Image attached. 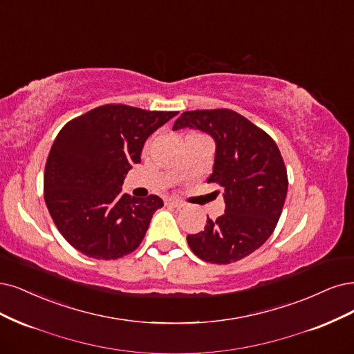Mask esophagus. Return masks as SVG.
Listing matches in <instances>:
<instances>
[{
  "mask_svg": "<svg viewBox=\"0 0 354 354\" xmlns=\"http://www.w3.org/2000/svg\"><path fill=\"white\" fill-rule=\"evenodd\" d=\"M167 203L168 205H171V206H174V208H177V209H180V208H185V202H181V201H178V199H168L167 201Z\"/></svg>",
  "mask_w": 354,
  "mask_h": 354,
  "instance_id": "1",
  "label": "esophagus"
}]
</instances>
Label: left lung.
I'll return each instance as SVG.
<instances>
[{
	"label": "left lung",
	"mask_w": 354,
	"mask_h": 354,
	"mask_svg": "<svg viewBox=\"0 0 354 354\" xmlns=\"http://www.w3.org/2000/svg\"><path fill=\"white\" fill-rule=\"evenodd\" d=\"M192 127L215 139L208 183L224 189L225 212L189 234L192 252L205 262L227 265L259 249L277 227L287 196L286 164L274 139L228 108L183 113L173 130Z\"/></svg>",
	"instance_id": "left-lung-1"
}]
</instances>
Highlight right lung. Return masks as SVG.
Masks as SVG:
<instances>
[{
    "instance_id": "obj_1",
    "label": "right lung",
    "mask_w": 354,
    "mask_h": 354,
    "mask_svg": "<svg viewBox=\"0 0 354 354\" xmlns=\"http://www.w3.org/2000/svg\"><path fill=\"white\" fill-rule=\"evenodd\" d=\"M177 111L106 104L70 120L48 155L44 198L70 245L93 259L135 252L162 199L130 198L121 186L152 133Z\"/></svg>"
}]
</instances>
